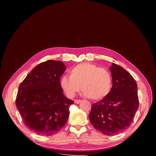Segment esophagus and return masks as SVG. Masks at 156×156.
Instances as JSON below:
<instances>
[{"label":"esophagus","instance_id":"obj_1","mask_svg":"<svg viewBox=\"0 0 156 156\" xmlns=\"http://www.w3.org/2000/svg\"><path fill=\"white\" fill-rule=\"evenodd\" d=\"M81 102V100H75V104H80Z\"/></svg>","mask_w":156,"mask_h":156}]
</instances>
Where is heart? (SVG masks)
<instances>
[{
  "label": "heart",
  "mask_w": 156,
  "mask_h": 156,
  "mask_svg": "<svg viewBox=\"0 0 156 156\" xmlns=\"http://www.w3.org/2000/svg\"><path fill=\"white\" fill-rule=\"evenodd\" d=\"M60 85L69 98H73L81 87L85 97L100 100L109 93L112 87V77L107 69L84 62L71 69L70 76H63Z\"/></svg>",
  "instance_id": "1"
}]
</instances>
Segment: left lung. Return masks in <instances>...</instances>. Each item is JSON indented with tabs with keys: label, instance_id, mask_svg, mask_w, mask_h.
Wrapping results in <instances>:
<instances>
[{
	"label": "left lung",
	"instance_id": "left-lung-1",
	"mask_svg": "<svg viewBox=\"0 0 156 156\" xmlns=\"http://www.w3.org/2000/svg\"><path fill=\"white\" fill-rule=\"evenodd\" d=\"M112 87L107 96L91 107L89 118L93 127L106 135L127 129L139 107L135 79L122 66L112 63Z\"/></svg>",
	"mask_w": 156,
	"mask_h": 156
}]
</instances>
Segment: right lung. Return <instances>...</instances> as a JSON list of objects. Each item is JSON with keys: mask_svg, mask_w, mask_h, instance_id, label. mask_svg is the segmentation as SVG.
<instances>
[{"mask_svg": "<svg viewBox=\"0 0 156 156\" xmlns=\"http://www.w3.org/2000/svg\"><path fill=\"white\" fill-rule=\"evenodd\" d=\"M66 70L59 60L39 63L20 84L16 105L25 125L42 136L58 132L69 117L73 101L66 98L60 79Z\"/></svg>", "mask_w": 156, "mask_h": 156, "instance_id": "obj_1", "label": "right lung"}]
</instances>
